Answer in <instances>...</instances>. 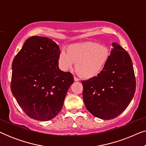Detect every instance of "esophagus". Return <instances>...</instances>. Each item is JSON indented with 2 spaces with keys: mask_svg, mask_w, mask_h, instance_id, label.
<instances>
[{
  "mask_svg": "<svg viewBox=\"0 0 146 146\" xmlns=\"http://www.w3.org/2000/svg\"><path fill=\"white\" fill-rule=\"evenodd\" d=\"M74 81H76V82L80 80V79L76 76H74Z\"/></svg>",
  "mask_w": 146,
  "mask_h": 146,
  "instance_id": "1",
  "label": "esophagus"
}]
</instances>
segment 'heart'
<instances>
[{"mask_svg": "<svg viewBox=\"0 0 146 146\" xmlns=\"http://www.w3.org/2000/svg\"><path fill=\"white\" fill-rule=\"evenodd\" d=\"M110 58L106 46L94 42H84L69 46L67 52L61 51L58 65L63 71H69L75 67L82 77L86 79L96 77L104 68Z\"/></svg>", "mask_w": 146, "mask_h": 146, "instance_id": "obj_1", "label": "heart"}]
</instances>
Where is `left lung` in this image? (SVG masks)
<instances>
[{
	"label": "left lung",
	"mask_w": 146,
	"mask_h": 146,
	"mask_svg": "<svg viewBox=\"0 0 146 146\" xmlns=\"http://www.w3.org/2000/svg\"><path fill=\"white\" fill-rule=\"evenodd\" d=\"M108 61L96 77L82 81L86 109L95 117L111 119L126 109L135 92V78L129 54L113 42Z\"/></svg>",
	"instance_id": "1"
}]
</instances>
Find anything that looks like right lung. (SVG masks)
<instances>
[{"label":"right lung","mask_w":146,"mask_h":146,"mask_svg":"<svg viewBox=\"0 0 146 146\" xmlns=\"http://www.w3.org/2000/svg\"><path fill=\"white\" fill-rule=\"evenodd\" d=\"M59 46L46 37L25 41L12 64L11 91L17 103L31 118L48 121L63 106L74 77L58 67Z\"/></svg>","instance_id":"right-lung-1"}]
</instances>
